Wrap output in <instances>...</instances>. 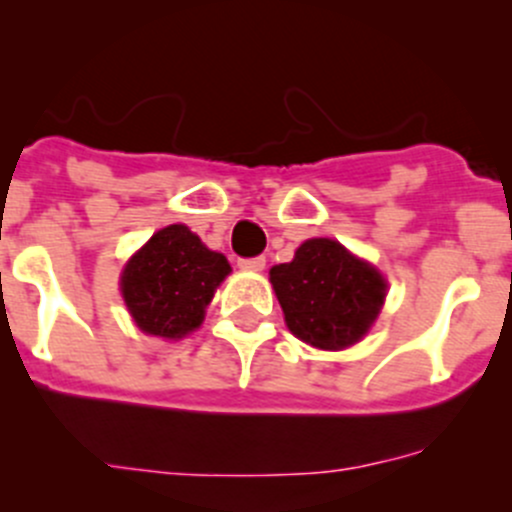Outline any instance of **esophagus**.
Wrapping results in <instances>:
<instances>
[{"instance_id":"1","label":"esophagus","mask_w":512,"mask_h":512,"mask_svg":"<svg viewBox=\"0 0 512 512\" xmlns=\"http://www.w3.org/2000/svg\"><path fill=\"white\" fill-rule=\"evenodd\" d=\"M237 265L242 267V270H252V272H260L265 270V257H242Z\"/></svg>"}]
</instances>
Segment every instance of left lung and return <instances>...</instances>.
Returning a JSON list of instances; mask_svg holds the SVG:
<instances>
[{
  "mask_svg": "<svg viewBox=\"0 0 512 512\" xmlns=\"http://www.w3.org/2000/svg\"><path fill=\"white\" fill-rule=\"evenodd\" d=\"M270 282L289 332L317 349L359 342L386 297V280L376 267L327 237L302 242L292 262L272 267Z\"/></svg>",
  "mask_w": 512,
  "mask_h": 512,
  "instance_id": "1",
  "label": "left lung"
}]
</instances>
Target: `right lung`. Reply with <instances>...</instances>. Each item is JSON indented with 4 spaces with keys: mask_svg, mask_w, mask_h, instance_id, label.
I'll return each mask as SVG.
<instances>
[{
    "mask_svg": "<svg viewBox=\"0 0 512 512\" xmlns=\"http://www.w3.org/2000/svg\"><path fill=\"white\" fill-rule=\"evenodd\" d=\"M227 275L225 255L208 250L185 225H168L131 257L121 292L143 332L180 339L200 327Z\"/></svg>",
    "mask_w": 512,
    "mask_h": 512,
    "instance_id": "add662e5",
    "label": "right lung"
}]
</instances>
